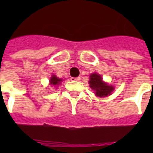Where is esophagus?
Returning a JSON list of instances; mask_svg holds the SVG:
<instances>
[{"label":"esophagus","instance_id":"1","mask_svg":"<svg viewBox=\"0 0 153 153\" xmlns=\"http://www.w3.org/2000/svg\"><path fill=\"white\" fill-rule=\"evenodd\" d=\"M80 79H81V78H80V77H77V78H71V80L73 82H76V81H79Z\"/></svg>","mask_w":153,"mask_h":153}]
</instances>
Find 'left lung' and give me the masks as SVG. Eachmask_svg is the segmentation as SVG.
<instances>
[{
  "mask_svg": "<svg viewBox=\"0 0 153 153\" xmlns=\"http://www.w3.org/2000/svg\"><path fill=\"white\" fill-rule=\"evenodd\" d=\"M89 83L90 87L95 91V94L98 97H106L109 95L114 89L112 86H109L102 81L101 75L96 73L92 74L90 76Z\"/></svg>",
  "mask_w": 153,
  "mask_h": 153,
  "instance_id": "1",
  "label": "left lung"
}]
</instances>
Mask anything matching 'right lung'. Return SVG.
I'll use <instances>...</instances> for the list:
<instances>
[{
    "instance_id": "obj_1",
    "label": "right lung",
    "mask_w": 153,
    "mask_h": 153,
    "mask_svg": "<svg viewBox=\"0 0 153 153\" xmlns=\"http://www.w3.org/2000/svg\"><path fill=\"white\" fill-rule=\"evenodd\" d=\"M62 82V79H58L57 77L55 75H52V77L50 79V82H51V85L53 86H56V85H59Z\"/></svg>"
}]
</instances>
